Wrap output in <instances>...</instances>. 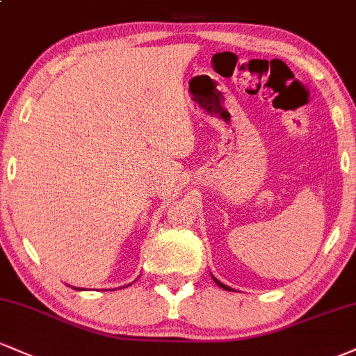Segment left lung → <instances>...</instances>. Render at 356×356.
Listing matches in <instances>:
<instances>
[{
    "label": "left lung",
    "mask_w": 356,
    "mask_h": 356,
    "mask_svg": "<svg viewBox=\"0 0 356 356\" xmlns=\"http://www.w3.org/2000/svg\"><path fill=\"white\" fill-rule=\"evenodd\" d=\"M212 278H213V282H216V284L220 286V289H224V290H229V292H230V290H232V289H230V286H227V285H224V284H222V282H219V280H217V278H216V277H213V275H212Z\"/></svg>",
    "instance_id": "left-lung-1"
}]
</instances>
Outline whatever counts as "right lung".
Masks as SVG:
<instances>
[{
	"label": "right lung",
	"instance_id": "add662e5",
	"mask_svg": "<svg viewBox=\"0 0 356 356\" xmlns=\"http://www.w3.org/2000/svg\"><path fill=\"white\" fill-rule=\"evenodd\" d=\"M72 289H76V286H72ZM76 290H83V289H76Z\"/></svg>",
	"mask_w": 356,
	"mask_h": 356
}]
</instances>
